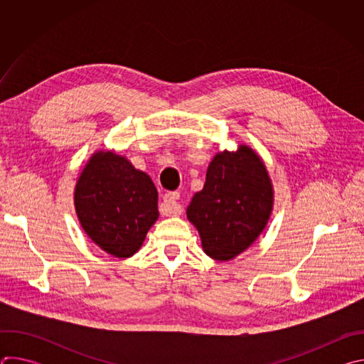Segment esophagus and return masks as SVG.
<instances>
[{"label": "esophagus", "instance_id": "obj_1", "mask_svg": "<svg viewBox=\"0 0 364 364\" xmlns=\"http://www.w3.org/2000/svg\"><path fill=\"white\" fill-rule=\"evenodd\" d=\"M178 200H180V193H177V191L167 193L163 197V201L160 204V213L163 216H177V215H181L183 205L178 203Z\"/></svg>", "mask_w": 364, "mask_h": 364}]
</instances>
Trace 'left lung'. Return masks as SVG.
I'll use <instances>...</instances> for the list:
<instances>
[{"mask_svg":"<svg viewBox=\"0 0 364 364\" xmlns=\"http://www.w3.org/2000/svg\"><path fill=\"white\" fill-rule=\"evenodd\" d=\"M274 190L261 157L247 145L219 152L207 168L205 183L187 207L203 250L216 261L245 252L265 229Z\"/></svg>","mask_w":364,"mask_h":364,"instance_id":"8db88e82","label":"left lung"}]
</instances>
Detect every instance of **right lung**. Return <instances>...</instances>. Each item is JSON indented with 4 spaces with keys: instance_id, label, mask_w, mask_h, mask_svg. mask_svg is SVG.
<instances>
[{
    "instance_id": "obj_1",
    "label": "right lung",
    "mask_w": 364,
    "mask_h": 364,
    "mask_svg": "<svg viewBox=\"0 0 364 364\" xmlns=\"http://www.w3.org/2000/svg\"><path fill=\"white\" fill-rule=\"evenodd\" d=\"M152 180L125 157L99 151L85 166L75 188V207L86 235L102 250L129 257L159 219Z\"/></svg>"
}]
</instances>
